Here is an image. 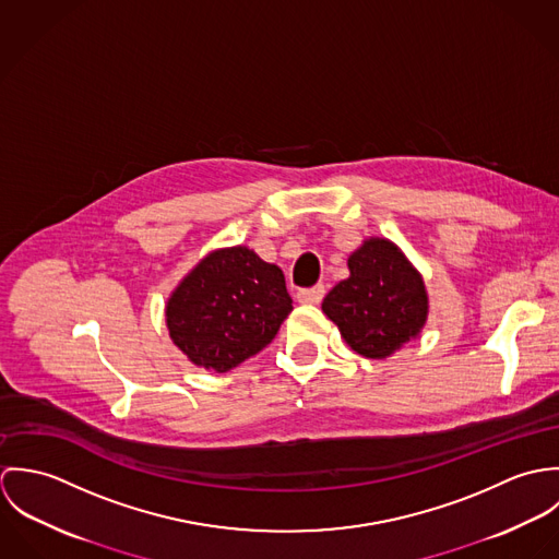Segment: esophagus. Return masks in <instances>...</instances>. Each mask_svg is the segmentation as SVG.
Returning <instances> with one entry per match:
<instances>
[{
    "mask_svg": "<svg viewBox=\"0 0 559 559\" xmlns=\"http://www.w3.org/2000/svg\"><path fill=\"white\" fill-rule=\"evenodd\" d=\"M322 297H324V286H322V284H317V286H312V288H301V290L297 293V301H299V304H310V306L320 304Z\"/></svg>",
    "mask_w": 559,
    "mask_h": 559,
    "instance_id": "obj_1",
    "label": "esophagus"
}]
</instances>
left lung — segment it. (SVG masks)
<instances>
[{
  "mask_svg": "<svg viewBox=\"0 0 559 559\" xmlns=\"http://www.w3.org/2000/svg\"><path fill=\"white\" fill-rule=\"evenodd\" d=\"M350 277L322 301L353 350L370 359L392 355L426 322L428 299L419 273L394 242L370 239L348 258Z\"/></svg>",
  "mask_w": 559,
  "mask_h": 559,
  "instance_id": "left-lung-1",
  "label": "left lung"
}]
</instances>
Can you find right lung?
Here are the masks:
<instances>
[{
  "instance_id": "1",
  "label": "right lung",
  "mask_w": 559,
  "mask_h": 559,
  "mask_svg": "<svg viewBox=\"0 0 559 559\" xmlns=\"http://www.w3.org/2000/svg\"><path fill=\"white\" fill-rule=\"evenodd\" d=\"M290 312L282 269L233 247L206 255L182 280L165 317L174 344L193 364L228 372L260 353Z\"/></svg>"
}]
</instances>
